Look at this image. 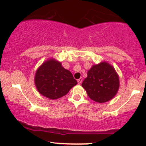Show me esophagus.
Masks as SVG:
<instances>
[{
  "mask_svg": "<svg viewBox=\"0 0 146 146\" xmlns=\"http://www.w3.org/2000/svg\"><path fill=\"white\" fill-rule=\"evenodd\" d=\"M82 78H80V79H78V83L79 84H82Z\"/></svg>",
  "mask_w": 146,
  "mask_h": 146,
  "instance_id": "obj_1",
  "label": "esophagus"
}]
</instances>
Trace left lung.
<instances>
[{"mask_svg":"<svg viewBox=\"0 0 146 146\" xmlns=\"http://www.w3.org/2000/svg\"><path fill=\"white\" fill-rule=\"evenodd\" d=\"M82 86L93 101L104 103L114 98L119 86L118 75L106 62L93 66L87 73Z\"/></svg>","mask_w":146,"mask_h":146,"instance_id":"1","label":"left lung"}]
</instances>
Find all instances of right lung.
Here are the masks:
<instances>
[{
  "mask_svg": "<svg viewBox=\"0 0 146 146\" xmlns=\"http://www.w3.org/2000/svg\"><path fill=\"white\" fill-rule=\"evenodd\" d=\"M35 84L38 92L46 98L56 100L64 96L78 84L72 73L55 60H48L37 70Z\"/></svg>",
  "mask_w": 146,
  "mask_h": 146,
  "instance_id": "1",
  "label": "right lung"
}]
</instances>
